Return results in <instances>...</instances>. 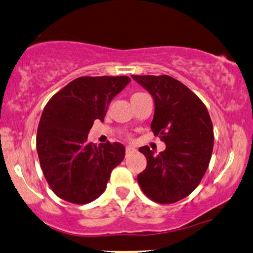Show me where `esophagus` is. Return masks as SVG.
Wrapping results in <instances>:
<instances>
[{"label": "esophagus", "mask_w": 253, "mask_h": 253, "mask_svg": "<svg viewBox=\"0 0 253 253\" xmlns=\"http://www.w3.org/2000/svg\"><path fill=\"white\" fill-rule=\"evenodd\" d=\"M134 150H135V148H134V147H132V146H127L126 147V153H127V154H129V153L134 152Z\"/></svg>", "instance_id": "esophagus-1"}]
</instances>
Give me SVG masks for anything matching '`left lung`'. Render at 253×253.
Segmentation results:
<instances>
[{
	"label": "left lung",
	"mask_w": 253,
	"mask_h": 253,
	"mask_svg": "<svg viewBox=\"0 0 253 253\" xmlns=\"http://www.w3.org/2000/svg\"><path fill=\"white\" fill-rule=\"evenodd\" d=\"M154 99L150 128L166 143L155 155L149 147L147 167L137 175L146 196L156 203L177 202L193 193L206 174L213 148V128L201 99L181 82L169 76H132Z\"/></svg>",
	"instance_id": "obj_1"
}]
</instances>
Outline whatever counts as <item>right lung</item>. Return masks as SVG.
<instances>
[{
    "label": "right lung",
    "mask_w": 253,
    "mask_h": 253,
    "mask_svg": "<svg viewBox=\"0 0 253 253\" xmlns=\"http://www.w3.org/2000/svg\"><path fill=\"white\" fill-rule=\"evenodd\" d=\"M130 79L79 77L50 99L37 130V153L44 177L64 201L85 204L106 189L111 172L125 158L119 142H88L94 120L104 121L111 100Z\"/></svg>",
    "instance_id": "obj_1"
}]
</instances>
